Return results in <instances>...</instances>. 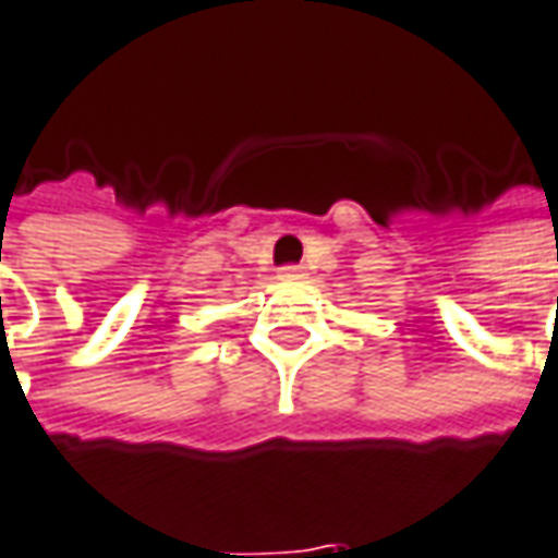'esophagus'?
<instances>
[{"instance_id": "1", "label": "esophagus", "mask_w": 558, "mask_h": 558, "mask_svg": "<svg viewBox=\"0 0 558 558\" xmlns=\"http://www.w3.org/2000/svg\"><path fill=\"white\" fill-rule=\"evenodd\" d=\"M279 279L282 282H301V279H306V272H303V267H282Z\"/></svg>"}]
</instances>
